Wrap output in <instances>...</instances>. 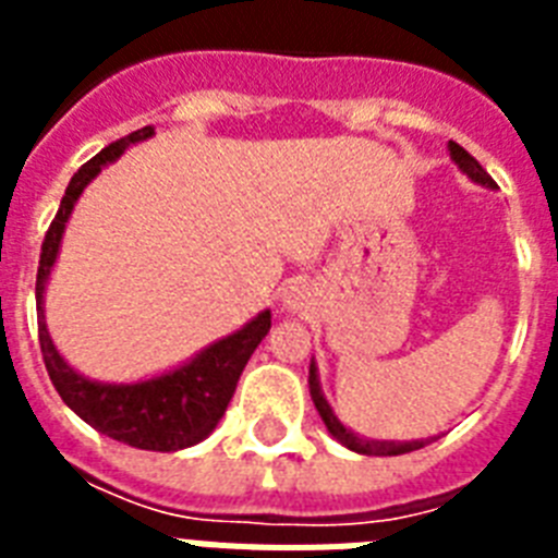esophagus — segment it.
Here are the masks:
<instances>
[{
  "instance_id": "obj_1",
  "label": "esophagus",
  "mask_w": 558,
  "mask_h": 558,
  "mask_svg": "<svg viewBox=\"0 0 558 558\" xmlns=\"http://www.w3.org/2000/svg\"><path fill=\"white\" fill-rule=\"evenodd\" d=\"M283 306H287V310H298V306H304V295H301V289L287 287V292H283Z\"/></svg>"
}]
</instances>
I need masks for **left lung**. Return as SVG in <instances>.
<instances>
[{
	"label": "left lung",
	"mask_w": 558,
	"mask_h": 558,
	"mask_svg": "<svg viewBox=\"0 0 558 558\" xmlns=\"http://www.w3.org/2000/svg\"><path fill=\"white\" fill-rule=\"evenodd\" d=\"M449 156L451 161H454V165H458V168L472 179V182H477V185H484V187H493V191L498 187L493 182V177L477 165L475 156H469L460 144L449 142ZM310 397H313L315 408H318V414H322L324 425H327V432H330L341 446H348L350 451H356V454H367V458H390V454H408V451L423 449L425 442H432V440H402V442L373 440V437H359L356 432H350L348 425L341 423L339 416H336V411H332V405L327 402V397H324L322 379H318V367H315V362H310Z\"/></svg>",
	"instance_id": "obj_1"
}]
</instances>
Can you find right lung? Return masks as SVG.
<instances>
[{"label":"right lung","instance_id":"obj_1","mask_svg":"<svg viewBox=\"0 0 558 558\" xmlns=\"http://www.w3.org/2000/svg\"><path fill=\"white\" fill-rule=\"evenodd\" d=\"M153 138V126H142L135 133L118 138L109 147L89 159L72 177L65 196L60 199V210L51 219V226L43 240L37 269V327H39V350L46 371L54 381L57 393L63 402L81 416L83 423H89L95 432L107 434L112 440L126 442L133 449L147 451H179L187 446H196L208 437L217 423L226 414L228 402L234 397L236 379L243 373L245 362L252 359L266 332L271 327V313L263 310L240 330L214 341L196 356L182 362L173 371H165L150 379L130 381V385H116V381H98L74 371L54 341L48 336L46 327V287L54 269L60 243H63L65 222L72 217L74 205L81 199L92 179L100 170L121 159L126 147Z\"/></svg>","mask_w":558,"mask_h":558}]
</instances>
